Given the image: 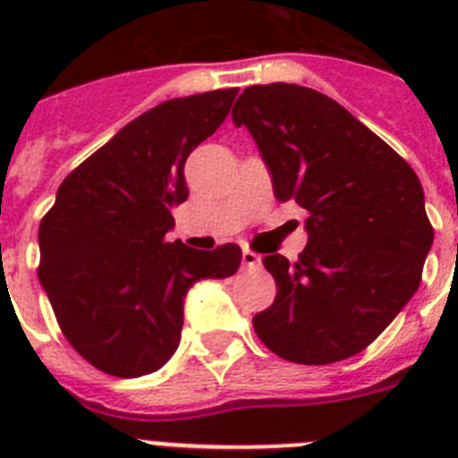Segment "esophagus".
<instances>
[{"mask_svg": "<svg viewBox=\"0 0 458 458\" xmlns=\"http://www.w3.org/2000/svg\"><path fill=\"white\" fill-rule=\"evenodd\" d=\"M242 266L245 268H259L261 266V257L257 252H252V250H242Z\"/></svg>", "mask_w": 458, "mask_h": 458, "instance_id": "1", "label": "esophagus"}]
</instances>
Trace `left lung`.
I'll use <instances>...</instances> for the list:
<instances>
[{"mask_svg": "<svg viewBox=\"0 0 458 458\" xmlns=\"http://www.w3.org/2000/svg\"><path fill=\"white\" fill-rule=\"evenodd\" d=\"M273 179L295 201L307 248L295 264L264 257L277 295L252 318L259 339L298 365H330L367 349L422 279L434 226L418 174L326 93L257 84L232 109Z\"/></svg>", "mask_w": 458, "mask_h": 458, "instance_id": "1", "label": "left lung"}]
</instances>
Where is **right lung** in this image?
<instances>
[{
	"label": "right lung",
	"mask_w": 458,
	"mask_h": 458,
	"mask_svg": "<svg viewBox=\"0 0 458 458\" xmlns=\"http://www.w3.org/2000/svg\"><path fill=\"white\" fill-rule=\"evenodd\" d=\"M236 89L156 105L68 174L38 226V279L71 346L119 378L157 371L179 349L183 301L232 277L241 248L167 241L188 199L185 160L229 114Z\"/></svg>",
	"instance_id": "1"
}]
</instances>
